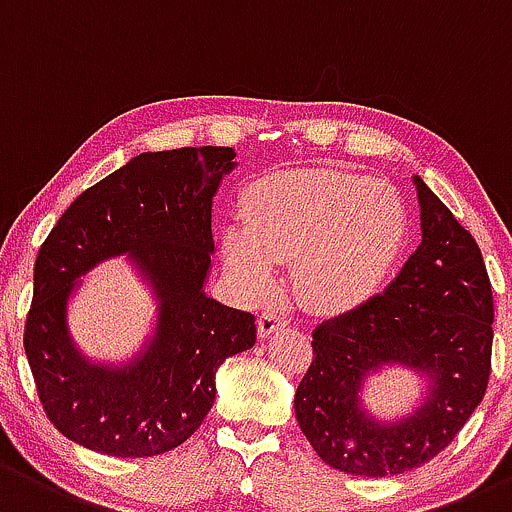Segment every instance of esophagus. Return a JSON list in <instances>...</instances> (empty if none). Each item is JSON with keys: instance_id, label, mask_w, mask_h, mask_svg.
<instances>
[{"instance_id": "1", "label": "esophagus", "mask_w": 512, "mask_h": 512, "mask_svg": "<svg viewBox=\"0 0 512 512\" xmlns=\"http://www.w3.org/2000/svg\"><path fill=\"white\" fill-rule=\"evenodd\" d=\"M284 324H287L284 314H279V311H274V309H267V311H262L260 321H257V333H260V338H267V336H272L274 331H279Z\"/></svg>"}]
</instances>
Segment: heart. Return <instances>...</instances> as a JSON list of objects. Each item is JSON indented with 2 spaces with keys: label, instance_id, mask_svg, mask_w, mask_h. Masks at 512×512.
<instances>
[{
  "label": "heart",
  "instance_id": "obj_1",
  "mask_svg": "<svg viewBox=\"0 0 512 512\" xmlns=\"http://www.w3.org/2000/svg\"><path fill=\"white\" fill-rule=\"evenodd\" d=\"M242 220L220 233L235 284L260 297L277 282V262L294 260L301 299L321 311H351L373 299L410 233L395 186L343 169L274 171L252 181Z\"/></svg>",
  "mask_w": 512,
  "mask_h": 512
}]
</instances>
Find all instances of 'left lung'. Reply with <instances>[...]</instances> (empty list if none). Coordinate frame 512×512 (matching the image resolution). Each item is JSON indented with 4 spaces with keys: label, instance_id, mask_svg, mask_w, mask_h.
Returning a JSON list of instances; mask_svg holds the SVG:
<instances>
[{
    "label": "left lung",
    "instance_id": "left-lung-1",
    "mask_svg": "<svg viewBox=\"0 0 512 512\" xmlns=\"http://www.w3.org/2000/svg\"><path fill=\"white\" fill-rule=\"evenodd\" d=\"M422 240L383 294L314 331L294 395L297 422L328 466L383 478L427 464L481 405L491 375L493 294L481 250L432 188L412 176ZM387 367L423 380L400 418H378L364 387Z\"/></svg>",
    "mask_w": 512,
    "mask_h": 512
}]
</instances>
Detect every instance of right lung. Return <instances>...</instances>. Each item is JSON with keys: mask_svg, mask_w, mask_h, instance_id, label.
<instances>
[{"mask_svg": "<svg viewBox=\"0 0 512 512\" xmlns=\"http://www.w3.org/2000/svg\"><path fill=\"white\" fill-rule=\"evenodd\" d=\"M235 166L230 147L144 152L53 225L36 257L24 348L63 437L122 459L176 449L211 412L223 360L255 346V316L206 294L213 196ZM115 256L158 304L143 346L117 364L90 359L67 326L84 274Z\"/></svg>", "mask_w": 512, "mask_h": 512, "instance_id": "right-lung-1", "label": "right lung"}]
</instances>
